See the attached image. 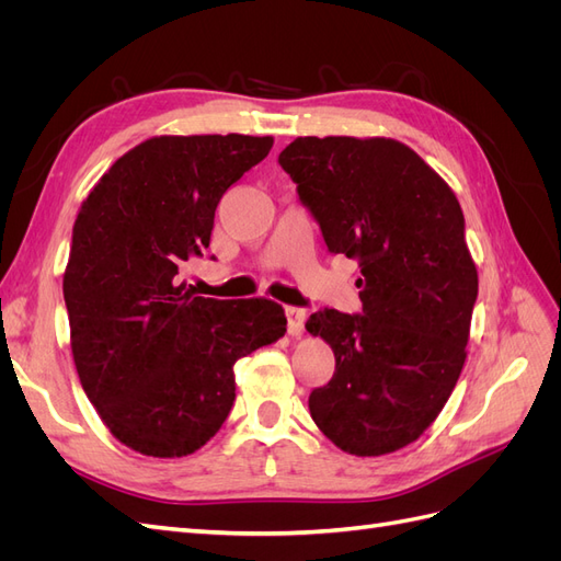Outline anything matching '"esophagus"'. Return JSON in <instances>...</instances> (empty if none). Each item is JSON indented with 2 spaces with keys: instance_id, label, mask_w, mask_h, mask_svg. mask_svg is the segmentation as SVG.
<instances>
[{
  "instance_id": "34e87169",
  "label": "esophagus",
  "mask_w": 561,
  "mask_h": 561,
  "mask_svg": "<svg viewBox=\"0 0 561 561\" xmlns=\"http://www.w3.org/2000/svg\"><path fill=\"white\" fill-rule=\"evenodd\" d=\"M285 313H287V332L293 336H299L304 332V322H307V311L297 307H287Z\"/></svg>"
}]
</instances>
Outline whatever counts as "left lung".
Masks as SVG:
<instances>
[{
    "instance_id": "obj_1",
    "label": "left lung",
    "mask_w": 561,
    "mask_h": 561,
    "mask_svg": "<svg viewBox=\"0 0 561 561\" xmlns=\"http://www.w3.org/2000/svg\"><path fill=\"white\" fill-rule=\"evenodd\" d=\"M278 163L332 254L360 266L363 313L316 311L334 351L309 410L332 443L381 456L419 439L466 363L478 268L461 206L414 149L390 138H297Z\"/></svg>"
}]
</instances>
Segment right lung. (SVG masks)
Segmentation results:
<instances>
[{
	"mask_svg": "<svg viewBox=\"0 0 561 561\" xmlns=\"http://www.w3.org/2000/svg\"><path fill=\"white\" fill-rule=\"evenodd\" d=\"M274 138L161 135L81 203L62 295L79 381L110 433L145 456L201 449L222 428L233 365L285 334L271 299H206L178 283L210 245L219 198Z\"/></svg>",
	"mask_w": 561,
	"mask_h": 561,
	"instance_id": "obj_1",
	"label": "right lung"
}]
</instances>
